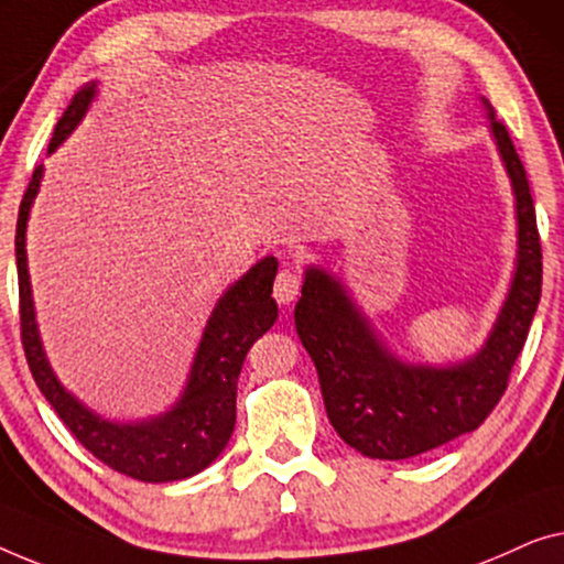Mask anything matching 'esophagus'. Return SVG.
I'll return each mask as SVG.
<instances>
[{
	"label": "esophagus",
	"mask_w": 564,
	"mask_h": 564,
	"mask_svg": "<svg viewBox=\"0 0 564 564\" xmlns=\"http://www.w3.org/2000/svg\"><path fill=\"white\" fill-rule=\"evenodd\" d=\"M301 291V275L293 273L285 268L279 275H275V283H273V296L275 301H281V304H291V301H296Z\"/></svg>",
	"instance_id": "esophagus-1"
}]
</instances>
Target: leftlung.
Returning a JSON list of instances; mask_svg holds the SVG:
<instances>
[{
  "label": "left lung",
  "instance_id": "obj_1",
  "mask_svg": "<svg viewBox=\"0 0 564 564\" xmlns=\"http://www.w3.org/2000/svg\"><path fill=\"white\" fill-rule=\"evenodd\" d=\"M488 109L490 132L517 196V273L482 350L444 368L411 365L380 343L350 293L308 268L293 312L301 345L319 372L332 426L350 447L376 459H406L452 442L486 422L501 401L542 296V242L527 171L503 122Z\"/></svg>",
  "mask_w": 564,
  "mask_h": 564
}]
</instances>
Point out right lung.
<instances>
[{"instance_id":"obj_1","label":"right lung","mask_w":564,"mask_h":564,"mask_svg":"<svg viewBox=\"0 0 564 564\" xmlns=\"http://www.w3.org/2000/svg\"><path fill=\"white\" fill-rule=\"evenodd\" d=\"M94 97H97V84L94 82L76 91V97L70 99L66 112L55 124L47 153H53L76 130ZM41 178L43 165H37L28 192L22 196L18 235H14L22 347H25V358L37 388L70 434L112 470L142 482L192 478L204 467H209L232 437L237 378H240L245 355H248L252 343L263 337L279 319V306L271 296L279 260L263 258L240 281L229 285L225 296L217 301L209 322H206L199 350H196L192 376H188L184 395L176 401V406L155 419H142V422H107L61 386V380L55 378L45 360L41 335H37L25 232L30 206H33L37 188H41Z\"/></svg>"}]
</instances>
